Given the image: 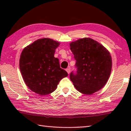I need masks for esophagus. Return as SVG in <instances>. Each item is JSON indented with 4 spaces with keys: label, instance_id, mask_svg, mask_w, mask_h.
I'll return each mask as SVG.
<instances>
[{
    "label": "esophagus",
    "instance_id": "34e87169",
    "mask_svg": "<svg viewBox=\"0 0 131 131\" xmlns=\"http://www.w3.org/2000/svg\"><path fill=\"white\" fill-rule=\"evenodd\" d=\"M66 71H67V73H68V74H70V68L66 69Z\"/></svg>",
    "mask_w": 131,
    "mask_h": 131
}]
</instances>
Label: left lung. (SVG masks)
I'll use <instances>...</instances> for the list:
<instances>
[{"instance_id": "left-lung-1", "label": "left lung", "mask_w": 131, "mask_h": 131, "mask_svg": "<svg viewBox=\"0 0 131 131\" xmlns=\"http://www.w3.org/2000/svg\"><path fill=\"white\" fill-rule=\"evenodd\" d=\"M76 60L77 73L70 78L80 93L90 95L104 87L109 78L112 60L109 52L92 39H80L70 44Z\"/></svg>"}]
</instances>
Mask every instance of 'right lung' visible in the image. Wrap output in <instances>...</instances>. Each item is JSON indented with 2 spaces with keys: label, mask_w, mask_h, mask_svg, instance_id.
Here are the masks:
<instances>
[{
  "label": "right lung",
  "mask_w": 131,
  "mask_h": 131,
  "mask_svg": "<svg viewBox=\"0 0 131 131\" xmlns=\"http://www.w3.org/2000/svg\"><path fill=\"white\" fill-rule=\"evenodd\" d=\"M60 43L42 38L25 47L19 58V69L25 83L30 90L41 96L56 90L60 80L68 75L54 57Z\"/></svg>",
  "instance_id": "add662e5"
}]
</instances>
